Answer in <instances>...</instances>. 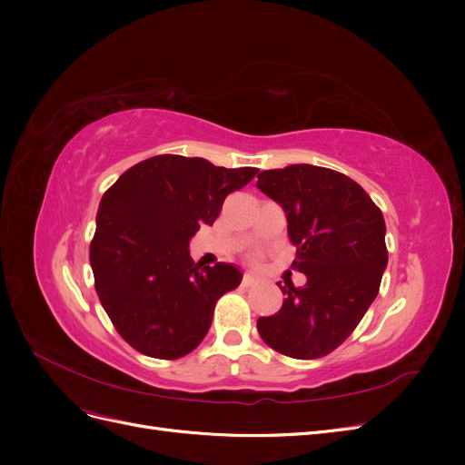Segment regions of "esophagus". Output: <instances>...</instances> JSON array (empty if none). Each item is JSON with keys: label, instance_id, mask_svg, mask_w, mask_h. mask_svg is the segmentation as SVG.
Wrapping results in <instances>:
<instances>
[{"label": "esophagus", "instance_id": "obj_1", "mask_svg": "<svg viewBox=\"0 0 465 465\" xmlns=\"http://www.w3.org/2000/svg\"><path fill=\"white\" fill-rule=\"evenodd\" d=\"M242 285H244V287H254V285H258V279H256L254 275H248V273H246V275L242 277Z\"/></svg>", "mask_w": 465, "mask_h": 465}]
</instances>
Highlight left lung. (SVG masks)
Wrapping results in <instances>:
<instances>
[{
    "label": "left lung",
    "mask_w": 465,
    "mask_h": 465,
    "mask_svg": "<svg viewBox=\"0 0 465 465\" xmlns=\"http://www.w3.org/2000/svg\"><path fill=\"white\" fill-rule=\"evenodd\" d=\"M285 211L297 248L294 270L306 285L281 287L283 306L258 318L272 349L292 359L331 353L353 333L374 302L388 263L382 211L355 180L314 164L258 174L256 184Z\"/></svg>",
    "instance_id": "obj_1"
}]
</instances>
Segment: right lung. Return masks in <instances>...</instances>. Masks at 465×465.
Masks as SVG:
<instances>
[{"label":"right lung","instance_id":"right-lung-1","mask_svg":"<svg viewBox=\"0 0 465 465\" xmlns=\"http://www.w3.org/2000/svg\"><path fill=\"white\" fill-rule=\"evenodd\" d=\"M258 168L157 154L103 195L91 242L94 289L118 333L139 353L178 359L202 343L217 301L241 285L232 263L195 265L190 241Z\"/></svg>","mask_w":465,"mask_h":465}]
</instances>
